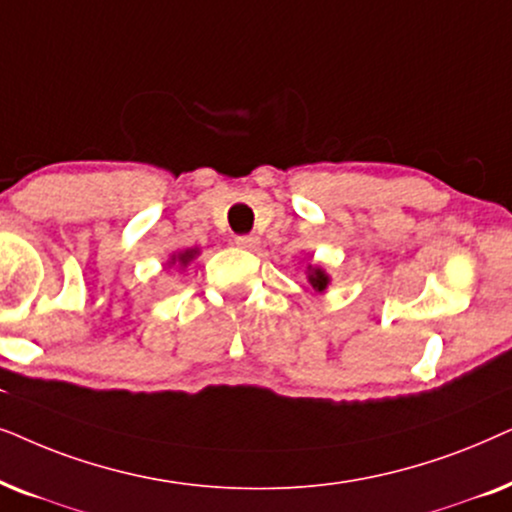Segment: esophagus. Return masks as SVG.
Masks as SVG:
<instances>
[{
	"label": "esophagus",
	"mask_w": 512,
	"mask_h": 512,
	"mask_svg": "<svg viewBox=\"0 0 512 512\" xmlns=\"http://www.w3.org/2000/svg\"><path fill=\"white\" fill-rule=\"evenodd\" d=\"M236 245H238V248H243V250H255L257 245H260V238H257V236H238Z\"/></svg>",
	"instance_id": "34e87169"
}]
</instances>
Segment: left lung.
I'll use <instances>...</instances> for the list:
<instances>
[{
  "mask_svg": "<svg viewBox=\"0 0 512 512\" xmlns=\"http://www.w3.org/2000/svg\"><path fill=\"white\" fill-rule=\"evenodd\" d=\"M306 281H309V285L316 292H325L332 278L323 269V264H309V267H306Z\"/></svg>",
  "mask_w": 512,
  "mask_h": 512,
  "instance_id": "obj_1",
  "label": "left lung"
}]
</instances>
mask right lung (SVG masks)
Here are the masks:
<instances>
[{
  "label": "right lung",
  "instance_id": "add662e5",
  "mask_svg": "<svg viewBox=\"0 0 512 512\" xmlns=\"http://www.w3.org/2000/svg\"><path fill=\"white\" fill-rule=\"evenodd\" d=\"M201 255V248H187V250H180V252H173V255L168 257V269L173 267L177 271H185L189 264H192L196 257Z\"/></svg>",
  "mask_w": 512,
  "mask_h": 512
}]
</instances>
